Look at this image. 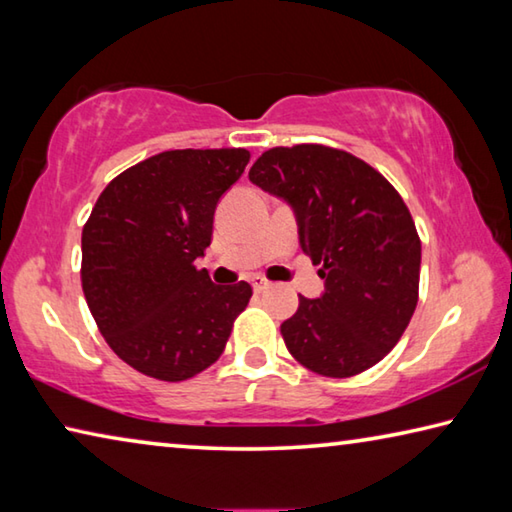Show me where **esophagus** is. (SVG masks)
Wrapping results in <instances>:
<instances>
[{
  "mask_svg": "<svg viewBox=\"0 0 512 512\" xmlns=\"http://www.w3.org/2000/svg\"><path fill=\"white\" fill-rule=\"evenodd\" d=\"M268 287H271V284H268L264 277H253V289L257 291V293H262V291H266Z\"/></svg>",
  "mask_w": 512,
  "mask_h": 512,
  "instance_id": "1",
  "label": "esophagus"
}]
</instances>
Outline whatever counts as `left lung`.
<instances>
[{
  "instance_id": "1",
  "label": "left lung",
  "mask_w": 512,
  "mask_h": 512,
  "mask_svg": "<svg viewBox=\"0 0 512 512\" xmlns=\"http://www.w3.org/2000/svg\"><path fill=\"white\" fill-rule=\"evenodd\" d=\"M250 183L287 203L300 248L325 280L282 323L289 352L325 377H352L386 357L418 305L420 239L395 187L354 155L320 144L277 146Z\"/></svg>"
}]
</instances>
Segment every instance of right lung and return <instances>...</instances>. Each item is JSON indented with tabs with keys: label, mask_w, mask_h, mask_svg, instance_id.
Wrapping results in <instances>:
<instances>
[{
	"label": "right lung",
	"mask_w": 512,
	"mask_h": 512,
	"mask_svg": "<svg viewBox=\"0 0 512 512\" xmlns=\"http://www.w3.org/2000/svg\"><path fill=\"white\" fill-rule=\"evenodd\" d=\"M248 160L246 149L158 153L119 173L85 223V300L117 357L144 375L183 381L210 368L253 296L248 282L221 287L194 266Z\"/></svg>",
	"instance_id": "right-lung-1"
}]
</instances>
